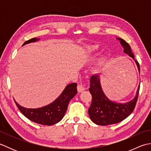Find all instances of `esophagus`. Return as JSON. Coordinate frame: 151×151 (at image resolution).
Wrapping results in <instances>:
<instances>
[{
	"mask_svg": "<svg viewBox=\"0 0 151 151\" xmlns=\"http://www.w3.org/2000/svg\"><path fill=\"white\" fill-rule=\"evenodd\" d=\"M77 90L79 93H81L85 90L84 86L82 84V83H78V84L77 86Z\"/></svg>",
	"mask_w": 151,
	"mask_h": 151,
	"instance_id": "esophagus-1",
	"label": "esophagus"
}]
</instances>
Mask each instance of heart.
Wrapping results in <instances>:
<instances>
[{
    "label": "heart",
    "mask_w": 151,
    "mask_h": 151,
    "mask_svg": "<svg viewBox=\"0 0 151 151\" xmlns=\"http://www.w3.org/2000/svg\"><path fill=\"white\" fill-rule=\"evenodd\" d=\"M101 52V49L98 45L90 44L87 45L84 47L83 49V55L85 57H91L97 55ZM110 62V57L108 55L104 56L99 61L96 65V70L101 71L107 66L109 62Z\"/></svg>",
    "instance_id": "b5f03b06"
}]
</instances>
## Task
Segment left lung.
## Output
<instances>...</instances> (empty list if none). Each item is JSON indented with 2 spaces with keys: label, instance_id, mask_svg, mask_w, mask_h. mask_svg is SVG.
<instances>
[{
  "label": "left lung",
  "instance_id": "obj_1",
  "mask_svg": "<svg viewBox=\"0 0 151 151\" xmlns=\"http://www.w3.org/2000/svg\"><path fill=\"white\" fill-rule=\"evenodd\" d=\"M117 40L120 41V43L123 47V52L135 61L138 71L140 73L139 64L134 60V55L131 50L129 44L121 38H117ZM89 86L90 88H89V91L92 96V102L88 109V114L91 120L96 124L106 126L119 123L132 114L135 108L138 97L139 85L137 88L135 97L125 103L114 102L106 96L102 91L99 75H95L91 76Z\"/></svg>",
  "mask_w": 151,
  "mask_h": 151
}]
</instances>
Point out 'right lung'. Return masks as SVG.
Returning <instances> with one entry per match:
<instances>
[{"mask_svg": "<svg viewBox=\"0 0 151 151\" xmlns=\"http://www.w3.org/2000/svg\"><path fill=\"white\" fill-rule=\"evenodd\" d=\"M39 40V38H32L25 41L22 46L30 43L36 42ZM76 86V83L67 85L63 92L55 101L41 108H27L21 106L14 101L19 110L28 119L38 124L50 126L62 119L70 101L77 93Z\"/></svg>", "mask_w": 151, "mask_h": 151, "instance_id": "right-lung-1", "label": "right lung"}]
</instances>
